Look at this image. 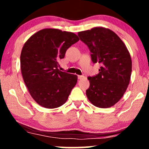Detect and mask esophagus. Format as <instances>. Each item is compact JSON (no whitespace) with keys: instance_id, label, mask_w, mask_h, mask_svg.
<instances>
[{"instance_id":"obj_1","label":"esophagus","mask_w":149,"mask_h":149,"mask_svg":"<svg viewBox=\"0 0 149 149\" xmlns=\"http://www.w3.org/2000/svg\"><path fill=\"white\" fill-rule=\"evenodd\" d=\"M85 78V77L83 76V75H79V76H78V79H84Z\"/></svg>"}]
</instances>
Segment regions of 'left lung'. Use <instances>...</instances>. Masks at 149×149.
<instances>
[{"mask_svg": "<svg viewBox=\"0 0 149 149\" xmlns=\"http://www.w3.org/2000/svg\"><path fill=\"white\" fill-rule=\"evenodd\" d=\"M81 41L88 47L93 64L99 63V73L89 77L87 98L99 108L115 105L123 96L132 73L130 53L121 38L112 30L102 27L79 32Z\"/></svg>", "mask_w": 149, "mask_h": 149, "instance_id": "1", "label": "left lung"}]
</instances>
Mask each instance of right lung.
Wrapping results in <instances>:
<instances>
[{"mask_svg": "<svg viewBox=\"0 0 149 149\" xmlns=\"http://www.w3.org/2000/svg\"><path fill=\"white\" fill-rule=\"evenodd\" d=\"M79 40L72 32L47 28L24 44L20 56L22 77L32 98L41 107H61L77 84V75L60 71L58 61Z\"/></svg>", "mask_w": 149, "mask_h": 149, "instance_id": "add662e5", "label": "right lung"}]
</instances>
